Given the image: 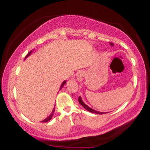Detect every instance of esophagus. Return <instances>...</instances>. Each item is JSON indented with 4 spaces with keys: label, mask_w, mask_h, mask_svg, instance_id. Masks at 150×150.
<instances>
[{
    "label": "esophagus",
    "mask_w": 150,
    "mask_h": 150,
    "mask_svg": "<svg viewBox=\"0 0 150 150\" xmlns=\"http://www.w3.org/2000/svg\"><path fill=\"white\" fill-rule=\"evenodd\" d=\"M84 77H85V73H84L83 71H80L77 73V79L79 82H81L82 80H83Z\"/></svg>",
    "instance_id": "obj_1"
}]
</instances>
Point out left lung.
I'll return each instance as SVG.
<instances>
[{"label": "left lung", "mask_w": 150, "mask_h": 150, "mask_svg": "<svg viewBox=\"0 0 150 150\" xmlns=\"http://www.w3.org/2000/svg\"><path fill=\"white\" fill-rule=\"evenodd\" d=\"M110 44H111V46H113V44H112V43H110ZM78 101H79V103H80V104L81 105H82V106H83V107L85 108L86 110H87V111H89V112H92V113H97V114H104V113H108V112H99V111H95V110L92 109V108L89 107V106H87V105H86V104H85V103H84L83 101H82V99H81V97H79V98H78Z\"/></svg>", "instance_id": "left-lung-1"}]
</instances>
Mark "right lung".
Segmentation results:
<instances>
[{
    "instance_id": "right-lung-1",
    "label": "right lung",
    "mask_w": 150,
    "mask_h": 150,
    "mask_svg": "<svg viewBox=\"0 0 150 150\" xmlns=\"http://www.w3.org/2000/svg\"><path fill=\"white\" fill-rule=\"evenodd\" d=\"M31 53H32V51H30V53H28V54L27 55V56H26V58L28 57V56H30V55L31 54ZM65 83H66V81H64V82H63V83H62V85H61V88H60V90H61V89H62V87H63V85H64ZM54 111H55V108L53 109L52 112H51V114H50V116H49V117H47V118H45V119H44V120H42V123H46V122H48V121H49V120H51V118H52V116H53V113H54Z\"/></svg>"
}]
</instances>
